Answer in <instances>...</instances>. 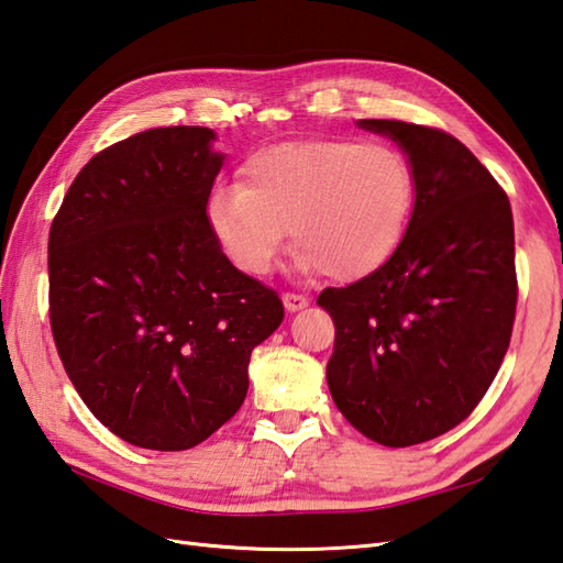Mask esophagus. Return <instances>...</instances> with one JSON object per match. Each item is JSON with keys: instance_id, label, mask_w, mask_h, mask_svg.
I'll use <instances>...</instances> for the list:
<instances>
[{"instance_id": "obj_1", "label": "esophagus", "mask_w": 563, "mask_h": 563, "mask_svg": "<svg viewBox=\"0 0 563 563\" xmlns=\"http://www.w3.org/2000/svg\"><path fill=\"white\" fill-rule=\"evenodd\" d=\"M308 303H310V298L303 294H284V308L289 312L303 310V308H308Z\"/></svg>"}]
</instances>
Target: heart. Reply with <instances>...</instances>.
Masks as SVG:
<instances>
[{
    "label": "heart",
    "instance_id": "obj_1",
    "mask_svg": "<svg viewBox=\"0 0 563 563\" xmlns=\"http://www.w3.org/2000/svg\"><path fill=\"white\" fill-rule=\"evenodd\" d=\"M413 200V167L399 147L289 141L245 159L239 186L212 190L208 224L231 263L249 274L269 272L291 229L300 269L358 282L399 249Z\"/></svg>",
    "mask_w": 563,
    "mask_h": 563
}]
</instances>
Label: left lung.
Returning a JSON list of instances; mask_svg holds the SVG:
<instances>
[{
    "label": "left lung",
    "instance_id": "1",
    "mask_svg": "<svg viewBox=\"0 0 563 563\" xmlns=\"http://www.w3.org/2000/svg\"><path fill=\"white\" fill-rule=\"evenodd\" d=\"M361 126L406 150L416 205L385 267L318 296L336 329L327 385L355 430L401 449L456 428L499 373L518 300L514 214L454 135L391 119Z\"/></svg>",
    "mask_w": 563,
    "mask_h": 563
}]
</instances>
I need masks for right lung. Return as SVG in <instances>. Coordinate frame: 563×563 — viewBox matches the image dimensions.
Masks as SVG:
<instances>
[{"label": "right lung", "mask_w": 563, "mask_h": 563, "mask_svg": "<svg viewBox=\"0 0 563 563\" xmlns=\"http://www.w3.org/2000/svg\"><path fill=\"white\" fill-rule=\"evenodd\" d=\"M212 129H147L74 178L47 243L49 324L80 399L123 442L184 451L236 416L279 294L208 224Z\"/></svg>", "instance_id": "1"}]
</instances>
